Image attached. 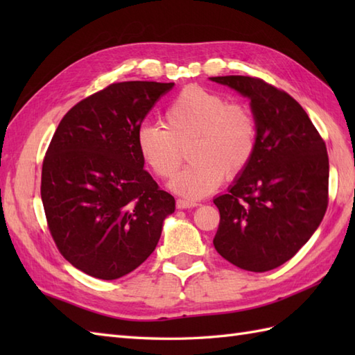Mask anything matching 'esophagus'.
<instances>
[{"mask_svg": "<svg viewBox=\"0 0 355 355\" xmlns=\"http://www.w3.org/2000/svg\"><path fill=\"white\" fill-rule=\"evenodd\" d=\"M198 202H193V201H187V200H177V207L178 209H192V207H197Z\"/></svg>", "mask_w": 355, "mask_h": 355, "instance_id": "34e87169", "label": "esophagus"}]
</instances>
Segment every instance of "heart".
<instances>
[{
  "label": "heart",
  "mask_w": 355,
  "mask_h": 355,
  "mask_svg": "<svg viewBox=\"0 0 355 355\" xmlns=\"http://www.w3.org/2000/svg\"><path fill=\"white\" fill-rule=\"evenodd\" d=\"M164 128L141 125L139 153L158 178H169L187 149L192 162L169 183L187 200H200L218 189L223 180H236L250 166L258 148V122L253 111L229 103L220 93L198 85L183 88L163 116Z\"/></svg>",
  "instance_id": "obj_1"
}]
</instances>
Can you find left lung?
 Returning a JSON list of instances; mask_svg holds the SVG:
<instances>
[{
  "label": "left lung",
  "mask_w": 355,
  "mask_h": 355,
  "mask_svg": "<svg viewBox=\"0 0 355 355\" xmlns=\"http://www.w3.org/2000/svg\"><path fill=\"white\" fill-rule=\"evenodd\" d=\"M250 99L258 148L227 193L214 200V238L224 259L247 271L273 270L291 259L318 230L328 207L325 141L293 97L250 76L210 78Z\"/></svg>",
  "instance_id": "left-lung-1"
}]
</instances>
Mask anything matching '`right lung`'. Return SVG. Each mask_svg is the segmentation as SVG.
I'll return each mask as SVG.
<instances>
[{"label":"right lung","instance_id":"add662e5","mask_svg":"<svg viewBox=\"0 0 355 355\" xmlns=\"http://www.w3.org/2000/svg\"><path fill=\"white\" fill-rule=\"evenodd\" d=\"M173 84H111L67 112L42 163L41 198L53 241L84 273L112 281L148 259L175 210L143 169L137 131Z\"/></svg>","mask_w":355,"mask_h":355}]
</instances>
